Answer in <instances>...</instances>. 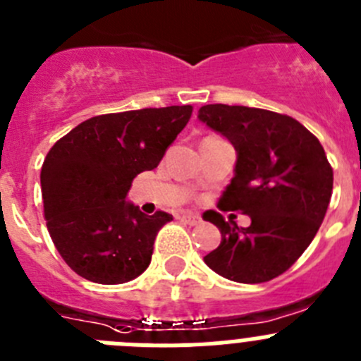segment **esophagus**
I'll use <instances>...</instances> for the list:
<instances>
[{"label": "esophagus", "mask_w": 361, "mask_h": 361, "mask_svg": "<svg viewBox=\"0 0 361 361\" xmlns=\"http://www.w3.org/2000/svg\"><path fill=\"white\" fill-rule=\"evenodd\" d=\"M178 220L183 221V224H186V226H198L200 221H202V218L197 216V214H183V216L178 218Z\"/></svg>", "instance_id": "esophagus-1"}]
</instances>
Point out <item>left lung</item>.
I'll use <instances>...</instances> for the list:
<instances>
[{"mask_svg": "<svg viewBox=\"0 0 361 361\" xmlns=\"http://www.w3.org/2000/svg\"><path fill=\"white\" fill-rule=\"evenodd\" d=\"M198 120L238 152L218 207L250 216L249 227H238L216 211L204 213L221 233L204 261L226 279L267 283L286 272L315 238L331 200V164L320 141L292 116L213 104L200 107Z\"/></svg>", "mask_w": 361, "mask_h": 361, "instance_id": "8db88e82", "label": "left lung"}]
</instances>
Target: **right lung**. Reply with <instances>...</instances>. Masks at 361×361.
I'll use <instances>...</instances> for the list:
<instances>
[{
    "instance_id": "1",
    "label": "right lung",
    "mask_w": 361,
    "mask_h": 361,
    "mask_svg": "<svg viewBox=\"0 0 361 361\" xmlns=\"http://www.w3.org/2000/svg\"><path fill=\"white\" fill-rule=\"evenodd\" d=\"M191 105L112 112L82 121L41 168L46 227L73 272L100 284L135 279L173 216L125 202L134 177L154 170L190 121Z\"/></svg>"
}]
</instances>
